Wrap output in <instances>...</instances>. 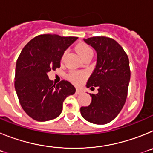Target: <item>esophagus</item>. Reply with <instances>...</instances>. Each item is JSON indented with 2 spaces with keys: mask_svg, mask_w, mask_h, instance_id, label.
I'll return each instance as SVG.
<instances>
[{
  "mask_svg": "<svg viewBox=\"0 0 153 153\" xmlns=\"http://www.w3.org/2000/svg\"><path fill=\"white\" fill-rule=\"evenodd\" d=\"M76 93L78 94V95H79V94H81V93H83V90H80V89H76Z\"/></svg>",
  "mask_w": 153,
  "mask_h": 153,
  "instance_id": "1",
  "label": "esophagus"
}]
</instances>
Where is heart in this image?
<instances>
[{
    "instance_id": "b5f03b06",
    "label": "heart",
    "mask_w": 153,
    "mask_h": 153,
    "mask_svg": "<svg viewBox=\"0 0 153 153\" xmlns=\"http://www.w3.org/2000/svg\"><path fill=\"white\" fill-rule=\"evenodd\" d=\"M76 50L82 58H84L85 56H88V55L93 54V51H92L91 47L85 43L78 44L76 46ZM63 56H62V60H63ZM85 78H86V74L82 72H76L75 71V72H72L69 75V79L72 81L73 83L77 85L82 83Z\"/></svg>"
}]
</instances>
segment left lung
I'll use <instances>...</instances> for the list:
<instances>
[{
	"instance_id": "1",
	"label": "left lung",
	"mask_w": 153,
	"mask_h": 153,
	"mask_svg": "<svg viewBox=\"0 0 153 153\" xmlns=\"http://www.w3.org/2000/svg\"><path fill=\"white\" fill-rule=\"evenodd\" d=\"M84 41L96 50L97 62L86 86L98 87L90 93V106L80 108L82 117L95 124H106L117 117L126 100L130 79L128 56L117 41L106 36H93Z\"/></svg>"
}]
</instances>
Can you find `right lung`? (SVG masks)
<instances>
[{
	"label": "right lung",
	"instance_id": "right-lung-1",
	"mask_svg": "<svg viewBox=\"0 0 153 153\" xmlns=\"http://www.w3.org/2000/svg\"><path fill=\"white\" fill-rule=\"evenodd\" d=\"M77 36L40 34L23 48L16 63L14 86L25 113L39 122L59 117L66 97L76 89L70 82L58 84L48 78L47 73L60 68L63 53Z\"/></svg>",
	"mask_w": 153,
	"mask_h": 153
}]
</instances>
